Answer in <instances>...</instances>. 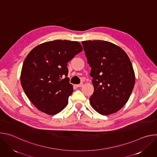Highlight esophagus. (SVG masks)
<instances>
[{"label":"esophagus","mask_w":157,"mask_h":157,"mask_svg":"<svg viewBox=\"0 0 157 157\" xmlns=\"http://www.w3.org/2000/svg\"><path fill=\"white\" fill-rule=\"evenodd\" d=\"M82 86H83V84H82V83H81V84H76V86L78 87H82Z\"/></svg>","instance_id":"34e87169"}]
</instances>
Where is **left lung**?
Instances as JSON below:
<instances>
[{
  "label": "left lung",
  "mask_w": 157,
  "mask_h": 157,
  "mask_svg": "<svg viewBox=\"0 0 157 157\" xmlns=\"http://www.w3.org/2000/svg\"><path fill=\"white\" fill-rule=\"evenodd\" d=\"M94 91L91 105L100 114L119 110L128 101L135 84V73L126 53L116 44L103 40L82 41Z\"/></svg>",
  "instance_id": "8db88e82"
}]
</instances>
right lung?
Returning a JSON list of instances; mask_svg holds the SVG:
<instances>
[{"label": "right lung", "instance_id": "1", "mask_svg": "<svg viewBox=\"0 0 157 157\" xmlns=\"http://www.w3.org/2000/svg\"><path fill=\"white\" fill-rule=\"evenodd\" d=\"M82 51L78 41L57 40L41 43L28 54L22 66L20 82L39 110L53 116L68 105L73 87L67 77V65Z\"/></svg>", "mask_w": 157, "mask_h": 157}]
</instances>
